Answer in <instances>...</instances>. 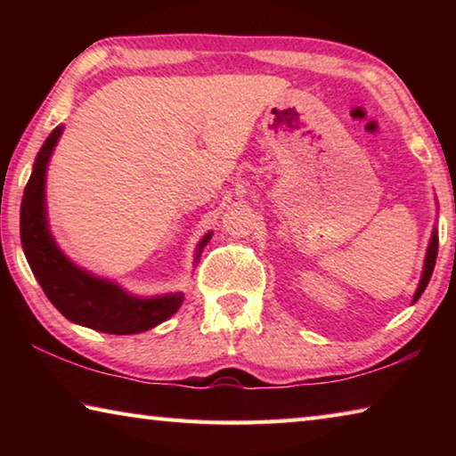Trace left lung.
<instances>
[{"instance_id":"left-lung-1","label":"left lung","mask_w":456,"mask_h":456,"mask_svg":"<svg viewBox=\"0 0 456 456\" xmlns=\"http://www.w3.org/2000/svg\"><path fill=\"white\" fill-rule=\"evenodd\" d=\"M436 253H438V235H436V231H435V233H432V239H430L428 251H427V261H424L422 280H420L419 289H416V293H414V302L422 296V291L427 289V285L430 281V275H432V269H435V264H436Z\"/></svg>"}]
</instances>
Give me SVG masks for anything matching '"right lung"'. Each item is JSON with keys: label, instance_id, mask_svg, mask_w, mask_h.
Segmentation results:
<instances>
[{"label": "right lung", "instance_id": "obj_1", "mask_svg": "<svg viewBox=\"0 0 456 456\" xmlns=\"http://www.w3.org/2000/svg\"><path fill=\"white\" fill-rule=\"evenodd\" d=\"M61 128L58 126L45 138L44 146L37 152L32 176L26 184L21 199L20 233L28 264L32 267L36 280L56 310L74 323L92 328L104 334H138L146 331L160 322L171 318L183 304V293L175 296L136 299L122 291L117 285L88 275L72 265L53 243L48 231L44 209V183L45 167L50 154L56 146ZM207 235L199 245V253L209 241ZM197 253V257H199Z\"/></svg>", "mask_w": 456, "mask_h": 456}]
</instances>
